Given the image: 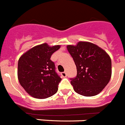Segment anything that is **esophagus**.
Here are the masks:
<instances>
[{"label": "esophagus", "instance_id": "34e87169", "mask_svg": "<svg viewBox=\"0 0 125 125\" xmlns=\"http://www.w3.org/2000/svg\"><path fill=\"white\" fill-rule=\"evenodd\" d=\"M61 75H62V77H66V76H67L66 73V72H62V73H61Z\"/></svg>", "mask_w": 125, "mask_h": 125}]
</instances>
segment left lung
Listing matches in <instances>:
<instances>
[{
	"label": "left lung",
	"instance_id": "8db88e82",
	"mask_svg": "<svg viewBox=\"0 0 125 125\" xmlns=\"http://www.w3.org/2000/svg\"><path fill=\"white\" fill-rule=\"evenodd\" d=\"M67 49L77 66V76L70 79L74 91L84 96L100 93L111 79V57L102 48L89 42L68 45Z\"/></svg>",
	"mask_w": 125,
	"mask_h": 125
}]
</instances>
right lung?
<instances>
[{
    "label": "right lung",
    "instance_id": "right-lung-1",
    "mask_svg": "<svg viewBox=\"0 0 125 125\" xmlns=\"http://www.w3.org/2000/svg\"><path fill=\"white\" fill-rule=\"evenodd\" d=\"M60 45L50 46L46 43L28 50L20 57L18 78L20 85L29 94L36 98H46L58 90L61 79L55 72L52 55Z\"/></svg>",
    "mask_w": 125,
    "mask_h": 125
}]
</instances>
